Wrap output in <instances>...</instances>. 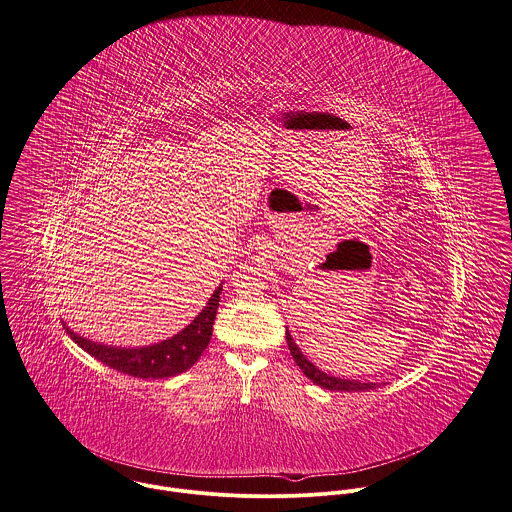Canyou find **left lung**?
I'll return each mask as SVG.
<instances>
[{
    "label": "left lung",
    "instance_id": "obj_1",
    "mask_svg": "<svg viewBox=\"0 0 512 512\" xmlns=\"http://www.w3.org/2000/svg\"><path fill=\"white\" fill-rule=\"evenodd\" d=\"M287 344L291 350V356L295 358L297 366L303 370V374L308 380H312L316 386L324 388V390H334V392H366V390H374L378 388L376 382H360V380H346V378H336L332 374H326L322 370H318L307 356L301 352V348L297 346V342L293 340L289 328H287Z\"/></svg>",
    "mask_w": 512,
    "mask_h": 512
}]
</instances>
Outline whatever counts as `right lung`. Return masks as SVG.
Listing matches in <instances>:
<instances>
[{
    "label": "right lung",
    "instance_id": "add662e5",
    "mask_svg": "<svg viewBox=\"0 0 512 512\" xmlns=\"http://www.w3.org/2000/svg\"><path fill=\"white\" fill-rule=\"evenodd\" d=\"M221 291H223V285H219L213 291L202 312L186 328L150 346H136V348L106 346L103 342H95L73 332V328H69L65 322L63 326L75 344H79L85 352L95 356L99 362L122 374L144 378V380L172 378L190 370L207 348L213 332V320L219 307Z\"/></svg>",
    "mask_w": 512,
    "mask_h": 512
}]
</instances>
